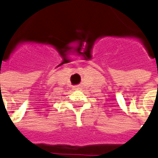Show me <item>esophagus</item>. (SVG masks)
<instances>
[{
    "label": "esophagus",
    "instance_id": "34e87169",
    "mask_svg": "<svg viewBox=\"0 0 158 158\" xmlns=\"http://www.w3.org/2000/svg\"><path fill=\"white\" fill-rule=\"evenodd\" d=\"M74 88H75V89H79V86H75V87H74Z\"/></svg>",
    "mask_w": 158,
    "mask_h": 158
}]
</instances>
